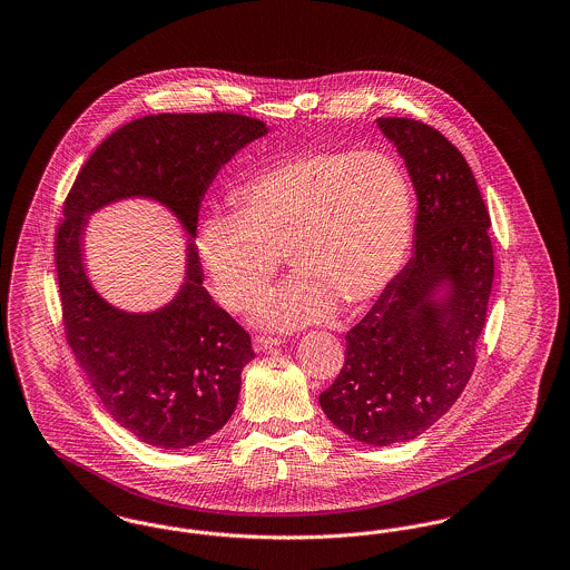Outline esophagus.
I'll use <instances>...</instances> for the list:
<instances>
[{"label":"esophagus","mask_w":570,"mask_h":570,"mask_svg":"<svg viewBox=\"0 0 570 570\" xmlns=\"http://www.w3.org/2000/svg\"><path fill=\"white\" fill-rule=\"evenodd\" d=\"M252 344H254V351H256V353H265V351H269L273 346H279L282 340H279V337H273V335H256Z\"/></svg>","instance_id":"1"}]
</instances>
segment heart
Returning <instances> with one entry per match:
<instances>
[{
  "label": "heart",
  "mask_w": 570,
  "mask_h": 570,
  "mask_svg": "<svg viewBox=\"0 0 570 570\" xmlns=\"http://www.w3.org/2000/svg\"><path fill=\"white\" fill-rule=\"evenodd\" d=\"M235 214L198 226L196 252L214 297L233 312L269 295L286 254L291 284L261 321L293 328L337 305L367 309L404 269L416 200L404 164L389 151H307L273 158L233 191Z\"/></svg>",
  "instance_id": "1"
}]
</instances>
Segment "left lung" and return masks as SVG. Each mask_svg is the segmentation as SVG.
Listing matches in <instances>:
<instances>
[{"mask_svg": "<svg viewBox=\"0 0 570 570\" xmlns=\"http://www.w3.org/2000/svg\"><path fill=\"white\" fill-rule=\"evenodd\" d=\"M406 163L419 209L406 267L346 333V361L321 393L344 434L389 446L446 414L476 363L493 284L485 200L460 149L435 128L380 117Z\"/></svg>", "mask_w": 570, "mask_h": 570, "instance_id": "left-lung-1", "label": "left lung"}]
</instances>
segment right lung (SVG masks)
<instances>
[{
	"mask_svg": "<svg viewBox=\"0 0 570 570\" xmlns=\"http://www.w3.org/2000/svg\"><path fill=\"white\" fill-rule=\"evenodd\" d=\"M265 135L261 119L235 112L140 117L100 142L63 203L55 265L66 340L102 406L145 444L177 451L222 430L256 354L249 333L205 291L191 239L185 286L168 306L132 315L107 304L81 265L86 217L142 195L163 202L196 237L200 200L217 170Z\"/></svg>",
	"mask_w": 570,
	"mask_h": 570,
	"instance_id": "add662e5",
	"label": "right lung"
}]
</instances>
